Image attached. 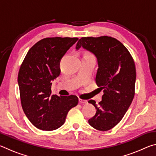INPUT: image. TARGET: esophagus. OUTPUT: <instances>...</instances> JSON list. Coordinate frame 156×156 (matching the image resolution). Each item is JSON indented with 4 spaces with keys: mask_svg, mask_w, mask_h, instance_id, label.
Instances as JSON below:
<instances>
[{
    "mask_svg": "<svg viewBox=\"0 0 156 156\" xmlns=\"http://www.w3.org/2000/svg\"><path fill=\"white\" fill-rule=\"evenodd\" d=\"M79 102L81 104H86V103H87V100L79 98Z\"/></svg>",
    "mask_w": 156,
    "mask_h": 156,
    "instance_id": "esophagus-1",
    "label": "esophagus"
}]
</instances>
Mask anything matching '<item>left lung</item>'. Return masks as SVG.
<instances>
[{"label": "left lung", "instance_id": "1", "mask_svg": "<svg viewBox=\"0 0 156 156\" xmlns=\"http://www.w3.org/2000/svg\"><path fill=\"white\" fill-rule=\"evenodd\" d=\"M96 56L98 64L96 82L104 94L98 104L89 100L96 113L89 120L92 127L108 131L118 125L128 110L135 95L136 71L128 49L111 36L83 37L76 44Z\"/></svg>", "mask_w": 156, "mask_h": 156}]
</instances>
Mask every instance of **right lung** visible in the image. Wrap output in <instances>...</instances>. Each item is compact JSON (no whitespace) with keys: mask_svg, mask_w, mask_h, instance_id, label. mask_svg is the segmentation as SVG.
Here are the masks:
<instances>
[{"mask_svg":"<svg viewBox=\"0 0 156 156\" xmlns=\"http://www.w3.org/2000/svg\"><path fill=\"white\" fill-rule=\"evenodd\" d=\"M78 38H46L29 50L18 75L21 105L36 128L53 131L60 127L72 108L78 103L75 95H51L52 80L60 73V61Z\"/></svg>","mask_w":156,"mask_h":156,"instance_id":"right-lung-1","label":"right lung"}]
</instances>
